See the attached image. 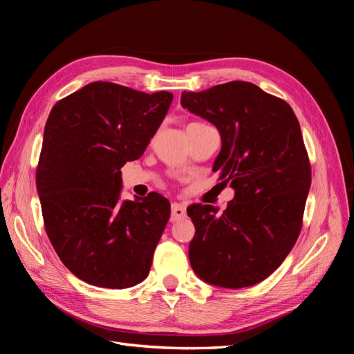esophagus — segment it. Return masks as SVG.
Instances as JSON below:
<instances>
[{
  "mask_svg": "<svg viewBox=\"0 0 354 354\" xmlns=\"http://www.w3.org/2000/svg\"><path fill=\"white\" fill-rule=\"evenodd\" d=\"M186 217V207L180 203H173L171 205V221H178Z\"/></svg>",
  "mask_w": 354,
  "mask_h": 354,
  "instance_id": "34e87169",
  "label": "esophagus"
}]
</instances>
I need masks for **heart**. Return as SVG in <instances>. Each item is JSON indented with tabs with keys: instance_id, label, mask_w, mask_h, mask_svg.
I'll return each mask as SVG.
<instances>
[{
	"instance_id": "obj_1",
	"label": "heart",
	"mask_w": 354,
	"mask_h": 354,
	"mask_svg": "<svg viewBox=\"0 0 354 354\" xmlns=\"http://www.w3.org/2000/svg\"><path fill=\"white\" fill-rule=\"evenodd\" d=\"M198 124H201V122H194V124H190V125H198Z\"/></svg>"
}]
</instances>
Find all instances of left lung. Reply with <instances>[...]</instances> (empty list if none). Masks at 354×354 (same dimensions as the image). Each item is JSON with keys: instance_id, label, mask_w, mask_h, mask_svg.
I'll return each instance as SVG.
<instances>
[{"instance_id": "1", "label": "left lung", "mask_w": 354, "mask_h": 354, "mask_svg": "<svg viewBox=\"0 0 354 354\" xmlns=\"http://www.w3.org/2000/svg\"><path fill=\"white\" fill-rule=\"evenodd\" d=\"M181 106L217 127L214 160L234 198L221 214L195 203L189 260L203 282L238 289L270 276L286 259L303 226L312 169L301 128L285 100L245 81L181 93Z\"/></svg>"}]
</instances>
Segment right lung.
<instances>
[{"label": "right lung", "mask_w": 354, "mask_h": 354, "mask_svg": "<svg viewBox=\"0 0 354 354\" xmlns=\"http://www.w3.org/2000/svg\"><path fill=\"white\" fill-rule=\"evenodd\" d=\"M171 102L95 81L53 106L37 190L53 248L78 279L124 289L147 277L171 207L156 192L120 202L121 168L143 155Z\"/></svg>", "instance_id": "right-lung-1"}]
</instances>
